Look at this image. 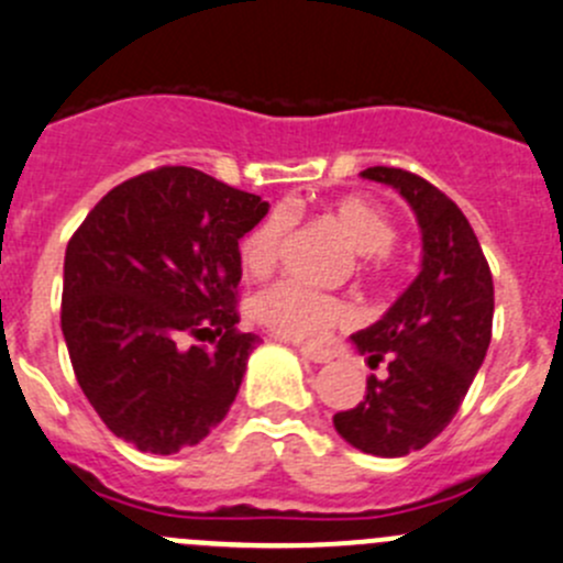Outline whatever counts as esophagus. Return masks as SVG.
<instances>
[{
    "label": "esophagus",
    "mask_w": 563,
    "mask_h": 563,
    "mask_svg": "<svg viewBox=\"0 0 563 563\" xmlns=\"http://www.w3.org/2000/svg\"><path fill=\"white\" fill-rule=\"evenodd\" d=\"M277 341H283L280 335H275ZM299 354H302V357H308V360H313V363H330L332 360V352L330 349H316V346H308V343H302V346H299Z\"/></svg>",
    "instance_id": "esophagus-1"
}]
</instances>
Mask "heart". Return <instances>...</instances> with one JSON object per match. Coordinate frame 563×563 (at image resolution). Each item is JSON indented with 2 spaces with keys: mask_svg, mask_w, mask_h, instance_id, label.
I'll return each instance as SVG.
<instances>
[{
  "mask_svg": "<svg viewBox=\"0 0 563 563\" xmlns=\"http://www.w3.org/2000/svg\"><path fill=\"white\" fill-rule=\"evenodd\" d=\"M327 217L335 222L338 231L349 242L354 253H360V272L368 280H390L396 272L390 247L398 239V228L393 217L382 206L371 200L349 195L327 206ZM294 225L291 211L277 206L269 214L261 217L239 242V261L244 272L253 277H264L280 258L283 242ZM255 319L272 332L291 341H321L335 327L352 321V310L343 299L330 294L310 291L294 280H277L266 286L253 302Z\"/></svg>",
  "mask_w": 563,
  "mask_h": 563,
  "instance_id": "obj_1",
  "label": "heart"
}]
</instances>
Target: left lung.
<instances>
[{
  "mask_svg": "<svg viewBox=\"0 0 563 563\" xmlns=\"http://www.w3.org/2000/svg\"><path fill=\"white\" fill-rule=\"evenodd\" d=\"M412 206L423 233V266L412 286L368 330L352 335L368 368L365 398L335 412L338 434L374 456H404L451 423L493 338L495 288L484 250L460 206L401 167H368Z\"/></svg>",
  "mask_w": 563,
  "mask_h": 563,
  "instance_id": "left-lung-1",
  "label": "left lung"
}]
</instances>
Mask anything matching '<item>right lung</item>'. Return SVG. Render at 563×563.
I'll use <instances>...</instances> for the list:
<instances>
[{"instance_id":"right-lung-1","label":"right lung","mask_w":563,"mask_h":563,"mask_svg":"<svg viewBox=\"0 0 563 563\" xmlns=\"http://www.w3.org/2000/svg\"><path fill=\"white\" fill-rule=\"evenodd\" d=\"M266 211L258 195L165 165L109 189L70 236L59 310L70 365L134 449L176 454L231 409L261 341L236 330L239 239Z\"/></svg>"}]
</instances>
